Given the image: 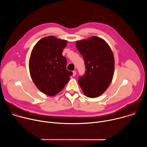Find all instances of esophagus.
I'll return each instance as SVG.
<instances>
[{"mask_svg":"<svg viewBox=\"0 0 147 147\" xmlns=\"http://www.w3.org/2000/svg\"><path fill=\"white\" fill-rule=\"evenodd\" d=\"M76 73H76V71H73V76H75L76 75Z\"/></svg>","mask_w":147,"mask_h":147,"instance_id":"1","label":"esophagus"}]
</instances>
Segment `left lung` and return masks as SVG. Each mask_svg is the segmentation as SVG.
<instances>
[{
    "label": "left lung",
    "instance_id": "obj_1",
    "mask_svg": "<svg viewBox=\"0 0 147 147\" xmlns=\"http://www.w3.org/2000/svg\"><path fill=\"white\" fill-rule=\"evenodd\" d=\"M76 46L84 59L85 74L78 80L86 96L96 98L109 87L115 70L113 52L107 42L96 36L77 40Z\"/></svg>",
    "mask_w": 147,
    "mask_h": 147
}]
</instances>
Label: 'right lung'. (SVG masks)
I'll list each match as a JSON object with an SVG mask.
<instances>
[{
    "mask_svg": "<svg viewBox=\"0 0 147 147\" xmlns=\"http://www.w3.org/2000/svg\"><path fill=\"white\" fill-rule=\"evenodd\" d=\"M67 40L54 36L40 39L34 47L29 59L31 78L38 89L48 95L60 92L73 74L66 69L67 60L62 55Z\"/></svg>",
    "mask_w": 147,
    "mask_h": 147,
    "instance_id": "1",
    "label": "right lung"
}]
</instances>
